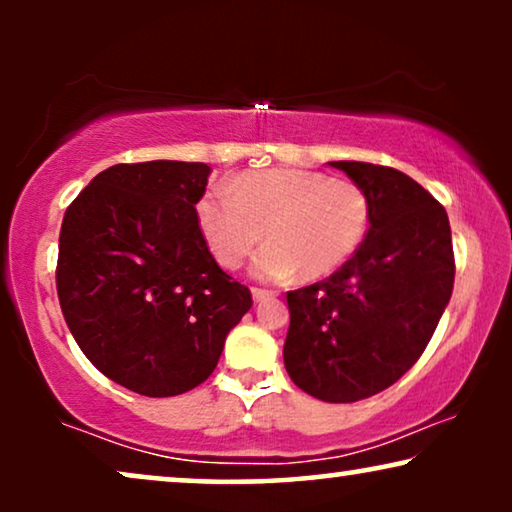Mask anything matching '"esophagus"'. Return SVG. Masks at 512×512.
Returning <instances> with one entry per match:
<instances>
[{"label": "esophagus", "mask_w": 512, "mask_h": 512, "mask_svg": "<svg viewBox=\"0 0 512 512\" xmlns=\"http://www.w3.org/2000/svg\"><path fill=\"white\" fill-rule=\"evenodd\" d=\"M251 298H254V303H265V300L275 298V293L265 289H251Z\"/></svg>", "instance_id": "34e87169"}]
</instances>
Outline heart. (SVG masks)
Here are the masks:
<instances>
[{"label":"heart","instance_id":"1","mask_svg":"<svg viewBox=\"0 0 512 512\" xmlns=\"http://www.w3.org/2000/svg\"><path fill=\"white\" fill-rule=\"evenodd\" d=\"M370 216L361 186L300 167L237 174L228 186H209L195 202L202 240L223 268H240L265 230L270 244L251 265L265 282L338 272L361 249Z\"/></svg>","mask_w":512,"mask_h":512}]
</instances>
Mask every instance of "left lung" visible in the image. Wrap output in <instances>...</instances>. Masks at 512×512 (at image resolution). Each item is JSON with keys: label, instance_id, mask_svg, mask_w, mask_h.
Here are the masks:
<instances>
[{"label": "left lung", "instance_id": "left-lung-1", "mask_svg": "<svg viewBox=\"0 0 512 512\" xmlns=\"http://www.w3.org/2000/svg\"><path fill=\"white\" fill-rule=\"evenodd\" d=\"M373 216L361 249L324 282L286 293V373L326 403L380 394L415 366L454 286L447 212L408 174L338 160Z\"/></svg>", "mask_w": 512, "mask_h": 512}]
</instances>
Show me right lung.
Wrapping results in <instances>:
<instances>
[{
	"label": "right lung",
	"instance_id": "obj_1",
	"mask_svg": "<svg viewBox=\"0 0 512 512\" xmlns=\"http://www.w3.org/2000/svg\"><path fill=\"white\" fill-rule=\"evenodd\" d=\"M209 172L181 160L111 165L62 219L55 282L69 331L102 375L135 394L177 396L205 382L251 307L195 221Z\"/></svg>",
	"mask_w": 512,
	"mask_h": 512
}]
</instances>
